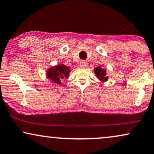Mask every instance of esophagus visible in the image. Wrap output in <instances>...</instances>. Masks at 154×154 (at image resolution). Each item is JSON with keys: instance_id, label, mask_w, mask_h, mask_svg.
I'll return each instance as SVG.
<instances>
[{"instance_id": "1", "label": "esophagus", "mask_w": 154, "mask_h": 154, "mask_svg": "<svg viewBox=\"0 0 154 154\" xmlns=\"http://www.w3.org/2000/svg\"><path fill=\"white\" fill-rule=\"evenodd\" d=\"M87 64H88V62L85 60H82L80 62V63H79V65H80L81 67H82V68L86 67Z\"/></svg>"}]
</instances>
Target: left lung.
Wrapping results in <instances>:
<instances>
[{
  "instance_id": "8db88e82",
  "label": "left lung",
  "mask_w": 154,
  "mask_h": 154,
  "mask_svg": "<svg viewBox=\"0 0 154 154\" xmlns=\"http://www.w3.org/2000/svg\"><path fill=\"white\" fill-rule=\"evenodd\" d=\"M95 72L96 75L99 77L100 80L106 81L107 79V77H105V71L102 69L100 66H97V67L95 69Z\"/></svg>"
}]
</instances>
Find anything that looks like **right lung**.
Here are the masks:
<instances>
[{"label": "right lung", "instance_id": "1", "mask_svg": "<svg viewBox=\"0 0 154 154\" xmlns=\"http://www.w3.org/2000/svg\"><path fill=\"white\" fill-rule=\"evenodd\" d=\"M69 72V67H66L64 64H60L53 68H50L47 71V77L54 83L61 85V80L67 77Z\"/></svg>", "mask_w": 154, "mask_h": 154}]
</instances>
